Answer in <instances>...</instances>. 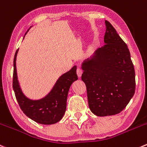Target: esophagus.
I'll return each mask as SVG.
<instances>
[{"label":"esophagus","instance_id":"1","mask_svg":"<svg viewBox=\"0 0 147 147\" xmlns=\"http://www.w3.org/2000/svg\"><path fill=\"white\" fill-rule=\"evenodd\" d=\"M82 69L81 67H78V69H77V75H78V76L79 77V78H80L81 75H82Z\"/></svg>","mask_w":147,"mask_h":147}]
</instances>
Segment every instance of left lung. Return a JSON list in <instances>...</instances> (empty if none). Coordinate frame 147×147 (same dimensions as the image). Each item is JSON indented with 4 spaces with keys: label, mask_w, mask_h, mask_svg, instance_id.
<instances>
[{
    "label": "left lung",
    "mask_w": 147,
    "mask_h": 147,
    "mask_svg": "<svg viewBox=\"0 0 147 147\" xmlns=\"http://www.w3.org/2000/svg\"><path fill=\"white\" fill-rule=\"evenodd\" d=\"M105 45L92 59L82 64V80L87 88L88 105L98 116L121 112L134 96L135 70L126 44L105 20Z\"/></svg>",
    "instance_id": "1"
}]
</instances>
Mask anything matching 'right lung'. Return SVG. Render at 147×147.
Wrapping results in <instances>:
<instances>
[{"label": "right lung", "mask_w": 147, "mask_h": 147, "mask_svg": "<svg viewBox=\"0 0 147 147\" xmlns=\"http://www.w3.org/2000/svg\"><path fill=\"white\" fill-rule=\"evenodd\" d=\"M18 49L13 59V88L16 98L22 111L33 121L41 124L50 125L57 123L65 114L67 107V98L71 85L78 79L77 67L74 66L69 72L62 75L49 95L39 100H32L22 93L17 80L16 59Z\"/></svg>", "instance_id": "obj_1"}]
</instances>
